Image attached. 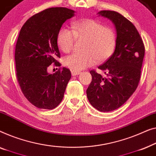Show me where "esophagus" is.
Returning <instances> with one entry per match:
<instances>
[{
  "instance_id": "1",
  "label": "esophagus",
  "mask_w": 156,
  "mask_h": 156,
  "mask_svg": "<svg viewBox=\"0 0 156 156\" xmlns=\"http://www.w3.org/2000/svg\"><path fill=\"white\" fill-rule=\"evenodd\" d=\"M81 72L80 71H71V74L73 76H78L79 74H80Z\"/></svg>"
}]
</instances>
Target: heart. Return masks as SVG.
Instances as JSON below:
<instances>
[{
  "label": "heart",
  "instance_id": "heart-1",
  "mask_svg": "<svg viewBox=\"0 0 156 156\" xmlns=\"http://www.w3.org/2000/svg\"><path fill=\"white\" fill-rule=\"evenodd\" d=\"M76 39L85 40L83 53L73 54L64 59V64L75 71H80L96 62H104L112 55L117 44L115 30L93 19L74 22L72 30L61 28L57 36V44L61 51L69 53Z\"/></svg>",
  "mask_w": 156,
  "mask_h": 156
}]
</instances>
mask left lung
Listing matches in <instances>:
<instances>
[{"instance_id": "8db88e82", "label": "left lung", "mask_w": 156, "mask_h": 156, "mask_svg": "<svg viewBox=\"0 0 156 156\" xmlns=\"http://www.w3.org/2000/svg\"><path fill=\"white\" fill-rule=\"evenodd\" d=\"M98 14L112 22L117 44L112 55L98 67L105 77L95 70L90 71L92 81L86 93L92 106L106 112L119 108L134 93L141 78L145 47L136 28L126 17L111 10Z\"/></svg>"}]
</instances>
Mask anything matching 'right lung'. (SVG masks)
<instances>
[{
  "label": "right lung",
  "mask_w": 156,
  "mask_h": 156,
  "mask_svg": "<svg viewBox=\"0 0 156 156\" xmlns=\"http://www.w3.org/2000/svg\"><path fill=\"white\" fill-rule=\"evenodd\" d=\"M74 13L66 8H48L28 19L20 32L15 52L17 78L25 97L37 108L58 106L71 78L67 68L53 74L47 69L52 63L60 66L57 36Z\"/></svg>",
  "instance_id": "obj_1"
}]
</instances>
